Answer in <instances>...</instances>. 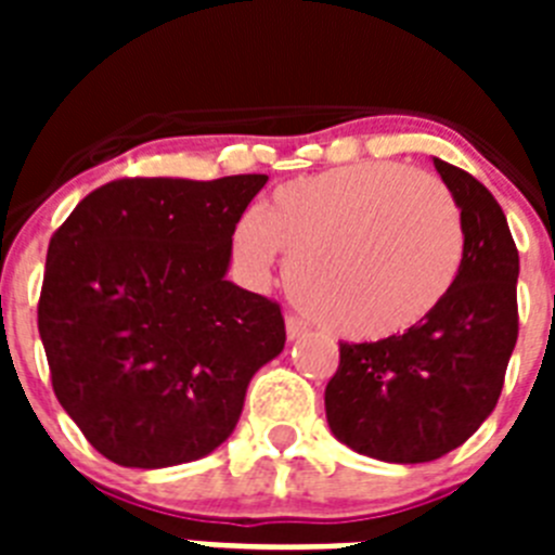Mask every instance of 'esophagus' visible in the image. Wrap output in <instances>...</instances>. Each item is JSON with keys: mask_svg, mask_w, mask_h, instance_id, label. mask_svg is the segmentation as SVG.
Returning a JSON list of instances; mask_svg holds the SVG:
<instances>
[{"mask_svg": "<svg viewBox=\"0 0 555 555\" xmlns=\"http://www.w3.org/2000/svg\"><path fill=\"white\" fill-rule=\"evenodd\" d=\"M306 331H308V327L302 325V320H297L294 313H288V317H286V336L294 341V338L306 336Z\"/></svg>", "mask_w": 555, "mask_h": 555, "instance_id": "esophagus-1", "label": "esophagus"}]
</instances>
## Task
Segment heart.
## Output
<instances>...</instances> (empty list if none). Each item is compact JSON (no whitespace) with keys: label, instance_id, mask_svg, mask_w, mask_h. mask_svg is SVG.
Returning <instances> with one entry per match:
<instances>
[{"label":"heart","instance_id":"b5f03b06","mask_svg":"<svg viewBox=\"0 0 555 555\" xmlns=\"http://www.w3.org/2000/svg\"><path fill=\"white\" fill-rule=\"evenodd\" d=\"M283 253L292 292L327 331L377 341L448 297L464 261L453 191L434 175L364 160L283 183L233 228V255L267 281Z\"/></svg>","mask_w":555,"mask_h":555}]
</instances>
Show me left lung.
Segmentation results:
<instances>
[{
  "mask_svg": "<svg viewBox=\"0 0 555 555\" xmlns=\"http://www.w3.org/2000/svg\"><path fill=\"white\" fill-rule=\"evenodd\" d=\"M461 208L464 261L439 306L403 336L338 341L327 425L370 459L423 464L464 444L492 414L519 333V255L483 183L434 158Z\"/></svg>",
  "mask_w": 555,
  "mask_h": 555,
  "instance_id": "left-lung-1",
  "label": "left lung"
}]
</instances>
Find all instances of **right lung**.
<instances>
[{
	"label": "right lung",
	"mask_w": 555,
	"mask_h": 555,
	"mask_svg": "<svg viewBox=\"0 0 555 555\" xmlns=\"http://www.w3.org/2000/svg\"><path fill=\"white\" fill-rule=\"evenodd\" d=\"M263 183L111 180L49 238L38 333L52 389L113 464L217 450L249 377L286 345L281 306L224 281L233 228Z\"/></svg>",
	"instance_id": "right-lung-1"
}]
</instances>
